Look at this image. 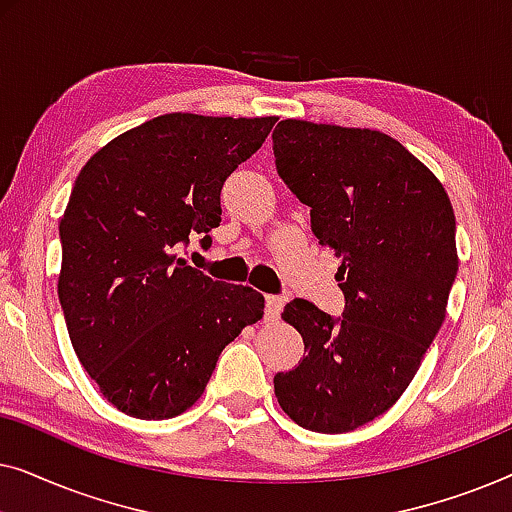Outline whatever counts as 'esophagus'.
Returning a JSON list of instances; mask_svg holds the SVG:
<instances>
[{
  "label": "esophagus",
  "mask_w": 512,
  "mask_h": 512,
  "mask_svg": "<svg viewBox=\"0 0 512 512\" xmlns=\"http://www.w3.org/2000/svg\"><path fill=\"white\" fill-rule=\"evenodd\" d=\"M286 298L284 296H265V319L275 321L284 310Z\"/></svg>",
  "instance_id": "esophagus-1"
}]
</instances>
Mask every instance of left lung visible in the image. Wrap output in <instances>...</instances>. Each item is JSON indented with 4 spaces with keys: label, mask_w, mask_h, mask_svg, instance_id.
Wrapping results in <instances>:
<instances>
[{
    "label": "left lung",
    "mask_w": 512,
    "mask_h": 512,
    "mask_svg": "<svg viewBox=\"0 0 512 512\" xmlns=\"http://www.w3.org/2000/svg\"><path fill=\"white\" fill-rule=\"evenodd\" d=\"M272 151L345 293L342 317L303 298L284 307L307 356L275 375V396L303 429L354 431L401 398L443 326L459 268L450 198L380 130L286 118Z\"/></svg>",
    "instance_id": "obj_1"
}]
</instances>
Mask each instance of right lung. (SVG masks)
Listing matches in <instances>:
<instances>
[{
	"mask_svg": "<svg viewBox=\"0 0 512 512\" xmlns=\"http://www.w3.org/2000/svg\"><path fill=\"white\" fill-rule=\"evenodd\" d=\"M275 116L165 114L83 165L60 219L58 296L69 340L125 415L170 419L198 401L219 354L263 317L251 286L221 284L177 256L221 223V188Z\"/></svg>",
	"mask_w": 512,
	"mask_h": 512,
	"instance_id": "obj_1",
	"label": "right lung"
}]
</instances>
